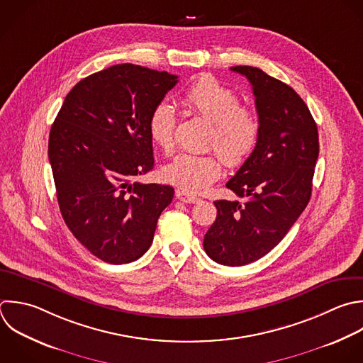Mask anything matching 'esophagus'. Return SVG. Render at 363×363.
Instances as JSON below:
<instances>
[{
    "label": "esophagus",
    "mask_w": 363,
    "mask_h": 363,
    "mask_svg": "<svg viewBox=\"0 0 363 363\" xmlns=\"http://www.w3.org/2000/svg\"><path fill=\"white\" fill-rule=\"evenodd\" d=\"M176 199L183 201V203H189V204H196L200 201V199L197 196H193L191 193L183 190V189H179L176 190Z\"/></svg>",
    "instance_id": "obj_1"
}]
</instances>
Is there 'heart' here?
<instances>
[{
	"mask_svg": "<svg viewBox=\"0 0 363 363\" xmlns=\"http://www.w3.org/2000/svg\"><path fill=\"white\" fill-rule=\"evenodd\" d=\"M182 101L193 113L211 122L206 146L217 152H183L163 169V174L167 182L189 193H201L221 176L223 159L228 166H240L254 153L261 122L254 108L240 104L238 94L213 77L194 81ZM147 132L163 152L174 149L176 115L169 104L162 102L152 109Z\"/></svg>",
	"mask_w": 363,
	"mask_h": 363,
	"instance_id": "obj_1",
	"label": "heart"
}]
</instances>
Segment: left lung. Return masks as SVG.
<instances>
[{
    "label": "left lung",
    "mask_w": 363,
    "mask_h": 363,
    "mask_svg": "<svg viewBox=\"0 0 363 363\" xmlns=\"http://www.w3.org/2000/svg\"><path fill=\"white\" fill-rule=\"evenodd\" d=\"M252 86L261 135L254 153L227 182L244 201L217 200L204 235L207 255L240 267L268 254L305 210L319 153L316 123L301 96L254 67H233Z\"/></svg>",
    "instance_id": "obj_1"
}]
</instances>
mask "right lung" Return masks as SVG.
I'll return each instance as SVG.
<instances>
[{"label": "right lung", "mask_w": 363, "mask_h": 363, "mask_svg": "<svg viewBox=\"0 0 363 363\" xmlns=\"http://www.w3.org/2000/svg\"><path fill=\"white\" fill-rule=\"evenodd\" d=\"M176 84L164 71L113 65L79 81L51 128L48 156L61 214L105 262L140 258L173 200V187L136 177L155 167L147 121Z\"/></svg>", "instance_id": "add662e5"}]
</instances>
